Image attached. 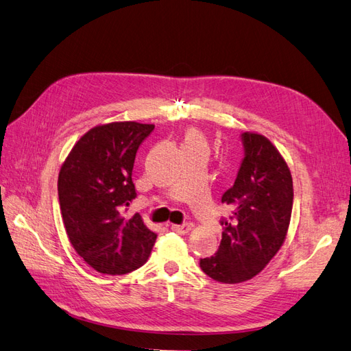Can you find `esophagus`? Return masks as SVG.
I'll return each instance as SVG.
<instances>
[{
	"mask_svg": "<svg viewBox=\"0 0 351 351\" xmlns=\"http://www.w3.org/2000/svg\"><path fill=\"white\" fill-rule=\"evenodd\" d=\"M192 229L191 223H184V224H172V230L179 233V234H186Z\"/></svg>",
	"mask_w": 351,
	"mask_h": 351,
	"instance_id": "1",
	"label": "esophagus"
}]
</instances>
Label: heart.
<instances>
[{
  "instance_id": "heart-1",
  "label": "heart",
  "mask_w": 351,
  "mask_h": 351,
  "mask_svg": "<svg viewBox=\"0 0 351 351\" xmlns=\"http://www.w3.org/2000/svg\"><path fill=\"white\" fill-rule=\"evenodd\" d=\"M185 143H186V144H191V143L204 144V140H202L199 132H197V131H194V130H191V131H188L186 135H185Z\"/></svg>"
}]
</instances>
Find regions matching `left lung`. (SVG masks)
Returning <instances> with one entry per match:
<instances>
[{
    "instance_id": "obj_1",
    "label": "left lung",
    "mask_w": 351,
    "mask_h": 351,
    "mask_svg": "<svg viewBox=\"0 0 351 351\" xmlns=\"http://www.w3.org/2000/svg\"><path fill=\"white\" fill-rule=\"evenodd\" d=\"M242 144L241 169L221 197L232 216L221 220L216 255L199 261L208 277L224 285L261 273L286 241L293 208L290 169L274 144L258 132H243Z\"/></svg>"
}]
</instances>
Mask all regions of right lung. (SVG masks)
<instances>
[{"instance_id":"1","label":"right lung","mask_w":351,"mask_h":351,"mask_svg":"<svg viewBox=\"0 0 351 351\" xmlns=\"http://www.w3.org/2000/svg\"><path fill=\"white\" fill-rule=\"evenodd\" d=\"M153 123L110 122L88 130L61 166L58 197L69 239L97 273L121 276L145 264L157 234L138 213L123 210L137 197L132 167Z\"/></svg>"}]
</instances>
